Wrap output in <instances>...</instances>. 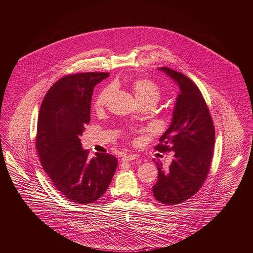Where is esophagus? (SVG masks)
<instances>
[{
    "instance_id": "esophagus-1",
    "label": "esophagus",
    "mask_w": 253,
    "mask_h": 253,
    "mask_svg": "<svg viewBox=\"0 0 253 253\" xmlns=\"http://www.w3.org/2000/svg\"><path fill=\"white\" fill-rule=\"evenodd\" d=\"M134 159H136L134 155H125V156L122 157L121 161H122V162H130V161H132V160H134Z\"/></svg>"
}]
</instances>
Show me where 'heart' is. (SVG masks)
<instances>
[{
	"mask_svg": "<svg viewBox=\"0 0 253 253\" xmlns=\"http://www.w3.org/2000/svg\"><path fill=\"white\" fill-rule=\"evenodd\" d=\"M131 86L136 99L141 105H152L155 107L162 97V90L160 86L152 79H135L132 82ZM112 91L113 87L110 85L100 90L93 103V107L96 111H102L106 107L112 95Z\"/></svg>",
	"mask_w": 253,
	"mask_h": 253,
	"instance_id": "heart-1",
	"label": "heart"
}]
</instances>
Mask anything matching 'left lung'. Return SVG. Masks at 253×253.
Segmentation results:
<instances>
[{
	"instance_id": "8db88e82",
	"label": "left lung",
	"mask_w": 253,
	"mask_h": 253,
	"mask_svg": "<svg viewBox=\"0 0 253 253\" xmlns=\"http://www.w3.org/2000/svg\"><path fill=\"white\" fill-rule=\"evenodd\" d=\"M161 70L171 76L180 87L173 120L155 149L161 153L174 152L168 169L158 166V180L153 186L154 198L168 206L192 198L205 183L213 156L215 132L206 100L185 74L167 66Z\"/></svg>"
}]
</instances>
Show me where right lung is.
<instances>
[{
	"instance_id": "obj_1",
	"label": "right lung",
	"mask_w": 253,
	"mask_h": 253,
	"mask_svg": "<svg viewBox=\"0 0 253 253\" xmlns=\"http://www.w3.org/2000/svg\"><path fill=\"white\" fill-rule=\"evenodd\" d=\"M108 72H83L58 79L46 92L40 109L36 149L55 189L68 201L86 205L107 191L118 165L111 154L89 158L80 137L90 122L94 86Z\"/></svg>"
}]
</instances>
